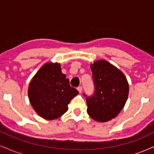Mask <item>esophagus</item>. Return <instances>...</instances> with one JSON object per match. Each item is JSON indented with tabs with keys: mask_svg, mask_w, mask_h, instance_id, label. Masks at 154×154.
<instances>
[{
	"mask_svg": "<svg viewBox=\"0 0 154 154\" xmlns=\"http://www.w3.org/2000/svg\"><path fill=\"white\" fill-rule=\"evenodd\" d=\"M77 90H78V91L79 92V93H82V86H79V87L77 88Z\"/></svg>",
	"mask_w": 154,
	"mask_h": 154,
	"instance_id": "34e87169",
	"label": "esophagus"
}]
</instances>
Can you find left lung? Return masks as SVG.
I'll return each instance as SVG.
<instances>
[{
  "label": "left lung",
  "mask_w": 154,
  "mask_h": 154,
  "mask_svg": "<svg viewBox=\"0 0 154 154\" xmlns=\"http://www.w3.org/2000/svg\"><path fill=\"white\" fill-rule=\"evenodd\" d=\"M94 93H85L87 112L92 119L104 122L116 117L128 100L129 85L121 71L106 61L99 60L91 66Z\"/></svg>",
  "instance_id": "obj_1"
}]
</instances>
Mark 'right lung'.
<instances>
[{
  "mask_svg": "<svg viewBox=\"0 0 154 154\" xmlns=\"http://www.w3.org/2000/svg\"><path fill=\"white\" fill-rule=\"evenodd\" d=\"M79 93L70 86L59 63L42 66L29 83L28 95L35 111L41 117L54 119L68 110V104Z\"/></svg>",
  "mask_w": 154,
  "mask_h": 154,
  "instance_id": "right-lung-1",
  "label": "right lung"
}]
</instances>
